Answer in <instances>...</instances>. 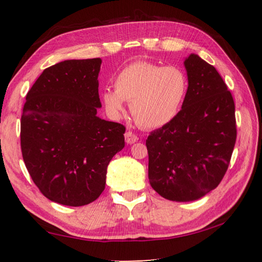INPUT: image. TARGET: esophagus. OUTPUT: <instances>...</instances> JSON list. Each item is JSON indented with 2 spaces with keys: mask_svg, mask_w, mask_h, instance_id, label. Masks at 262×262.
<instances>
[{
  "mask_svg": "<svg viewBox=\"0 0 262 262\" xmlns=\"http://www.w3.org/2000/svg\"><path fill=\"white\" fill-rule=\"evenodd\" d=\"M125 139H126V142L128 144H133V143H135V142L139 141V137H137V135L134 134V133L130 132V130L126 132Z\"/></svg>",
  "mask_w": 262,
  "mask_h": 262,
  "instance_id": "esophagus-1",
  "label": "esophagus"
}]
</instances>
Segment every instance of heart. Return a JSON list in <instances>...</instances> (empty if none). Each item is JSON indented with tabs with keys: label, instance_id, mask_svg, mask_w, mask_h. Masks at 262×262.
Listing matches in <instances>:
<instances>
[{
	"label": "heart",
	"instance_id": "1",
	"mask_svg": "<svg viewBox=\"0 0 262 262\" xmlns=\"http://www.w3.org/2000/svg\"><path fill=\"white\" fill-rule=\"evenodd\" d=\"M187 86V77L181 69L136 61L117 75L114 91L106 90L103 100L114 118L125 112L123 101H128L137 125L154 129L166 125L178 114Z\"/></svg>",
	"mask_w": 262,
	"mask_h": 262
}]
</instances>
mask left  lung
I'll return each mask as SVG.
<instances>
[{
	"instance_id": "8db88e82",
	"label": "left lung",
	"mask_w": 262,
	"mask_h": 262,
	"mask_svg": "<svg viewBox=\"0 0 262 262\" xmlns=\"http://www.w3.org/2000/svg\"><path fill=\"white\" fill-rule=\"evenodd\" d=\"M184 63L188 89L181 110L145 141L150 185L179 202L198 200L220 185L237 139L234 101L219 72L196 54Z\"/></svg>"
}]
</instances>
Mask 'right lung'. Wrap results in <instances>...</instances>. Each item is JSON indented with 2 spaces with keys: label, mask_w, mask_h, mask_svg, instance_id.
<instances>
[{
  "label": "right lung",
  "mask_w": 262,
  "mask_h": 262,
  "mask_svg": "<svg viewBox=\"0 0 262 262\" xmlns=\"http://www.w3.org/2000/svg\"><path fill=\"white\" fill-rule=\"evenodd\" d=\"M99 57L46 68L26 95L21 155L33 183L51 201L79 207L103 193L111 159L126 128L97 117Z\"/></svg>",
  "instance_id": "right-lung-1"
}]
</instances>
